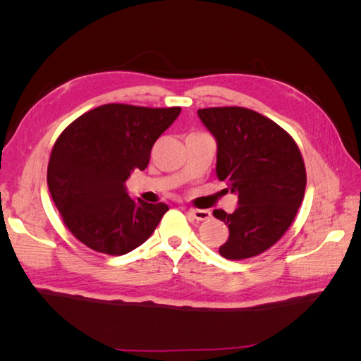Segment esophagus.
I'll use <instances>...</instances> for the list:
<instances>
[{
	"instance_id": "34e87169",
	"label": "esophagus",
	"mask_w": 361,
	"mask_h": 361,
	"mask_svg": "<svg viewBox=\"0 0 361 361\" xmlns=\"http://www.w3.org/2000/svg\"><path fill=\"white\" fill-rule=\"evenodd\" d=\"M188 214L190 219H194L197 221H203V220L211 219V211H208V209H189Z\"/></svg>"
}]
</instances>
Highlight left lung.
<instances>
[{"instance_id": "8db88e82", "label": "left lung", "mask_w": 361, "mask_h": 361, "mask_svg": "<svg viewBox=\"0 0 361 361\" xmlns=\"http://www.w3.org/2000/svg\"><path fill=\"white\" fill-rule=\"evenodd\" d=\"M217 142L216 173L239 202L233 214L216 209L228 240L225 259L257 256L278 242L293 221L305 190V167L296 142L276 122L242 106L198 110Z\"/></svg>"}]
</instances>
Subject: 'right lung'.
Returning a JSON list of instances; mask_svg holds the SVG:
<instances>
[{
	"label": "right lung",
	"mask_w": 361,
	"mask_h": 361,
	"mask_svg": "<svg viewBox=\"0 0 361 361\" xmlns=\"http://www.w3.org/2000/svg\"><path fill=\"white\" fill-rule=\"evenodd\" d=\"M181 109L106 104L68 126L48 164V188L68 229L88 248L121 256L149 239L169 206L128 195L126 181L149 164L153 144Z\"/></svg>",
	"instance_id": "add662e5"
}]
</instances>
